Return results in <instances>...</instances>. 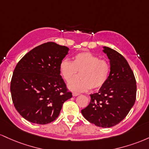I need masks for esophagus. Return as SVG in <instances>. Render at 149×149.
Wrapping results in <instances>:
<instances>
[{
    "label": "esophagus",
    "mask_w": 149,
    "mask_h": 149,
    "mask_svg": "<svg viewBox=\"0 0 149 149\" xmlns=\"http://www.w3.org/2000/svg\"><path fill=\"white\" fill-rule=\"evenodd\" d=\"M78 95H79V93H72V96H74V97L77 96Z\"/></svg>",
    "instance_id": "esophagus-1"
}]
</instances>
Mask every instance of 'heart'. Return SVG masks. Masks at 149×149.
<instances>
[{"instance_id":"b5f03b06","label":"heart","mask_w":149,"mask_h":149,"mask_svg":"<svg viewBox=\"0 0 149 149\" xmlns=\"http://www.w3.org/2000/svg\"><path fill=\"white\" fill-rule=\"evenodd\" d=\"M59 72L65 81L69 82L77 72L79 80H73L68 88L74 92H84L88 89H98L108 81L111 66L106 60H100L90 52H81L73 57L72 61L63 60L59 65Z\"/></svg>"}]
</instances>
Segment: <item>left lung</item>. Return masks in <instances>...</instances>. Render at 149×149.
<instances>
[{
    "label": "left lung",
    "instance_id": "8db88e82",
    "mask_svg": "<svg viewBox=\"0 0 149 149\" xmlns=\"http://www.w3.org/2000/svg\"><path fill=\"white\" fill-rule=\"evenodd\" d=\"M103 48L110 60L109 77L98 92L90 94L89 104L81 112L92 124L108 128L120 123L133 107L136 85L132 70L124 57L111 48Z\"/></svg>",
    "mask_w": 149,
    "mask_h": 149
}]
</instances>
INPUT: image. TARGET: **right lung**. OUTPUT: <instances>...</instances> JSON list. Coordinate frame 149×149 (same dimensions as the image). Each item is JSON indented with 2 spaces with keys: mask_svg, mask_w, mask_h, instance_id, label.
I'll return each mask as SVG.
<instances>
[{
  "mask_svg": "<svg viewBox=\"0 0 149 149\" xmlns=\"http://www.w3.org/2000/svg\"><path fill=\"white\" fill-rule=\"evenodd\" d=\"M69 48L54 42L36 46L17 64L10 92L17 111L25 120L46 125L59 116L65 101L72 97L59 72Z\"/></svg>",
  "mask_w": 149,
  "mask_h": 149,
  "instance_id": "1",
  "label": "right lung"
}]
</instances>
